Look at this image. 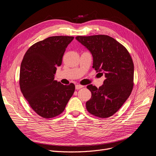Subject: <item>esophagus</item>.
Instances as JSON below:
<instances>
[{
	"instance_id": "esophagus-1",
	"label": "esophagus",
	"mask_w": 156,
	"mask_h": 156,
	"mask_svg": "<svg viewBox=\"0 0 156 156\" xmlns=\"http://www.w3.org/2000/svg\"><path fill=\"white\" fill-rule=\"evenodd\" d=\"M83 87H84V86L81 85H76L75 88H76V90H79V89H80V88H83Z\"/></svg>"
}]
</instances>
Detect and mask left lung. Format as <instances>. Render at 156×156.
<instances>
[{"instance_id":"1","label":"left lung","mask_w":156,"mask_h":156,"mask_svg":"<svg viewBox=\"0 0 156 156\" xmlns=\"http://www.w3.org/2000/svg\"><path fill=\"white\" fill-rule=\"evenodd\" d=\"M76 39L90 52L93 68L105 75L99 88H87L92 97L86 102L88 112L100 118L116 113L130 95L133 87L134 65L127 49L115 39L105 35L77 36Z\"/></svg>"}]
</instances>
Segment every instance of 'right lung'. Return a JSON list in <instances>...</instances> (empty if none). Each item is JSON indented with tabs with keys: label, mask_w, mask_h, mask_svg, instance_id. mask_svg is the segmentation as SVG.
Returning a JSON list of instances; mask_svg holds the SVG:
<instances>
[{
	"label": "right lung",
	"mask_w": 156,
	"mask_h": 156,
	"mask_svg": "<svg viewBox=\"0 0 156 156\" xmlns=\"http://www.w3.org/2000/svg\"><path fill=\"white\" fill-rule=\"evenodd\" d=\"M73 37L54 36L31 46L21 64V91L30 107L44 118L61 114L75 90L73 83L64 85L54 80L57 66Z\"/></svg>",
	"instance_id": "right-lung-1"
}]
</instances>
